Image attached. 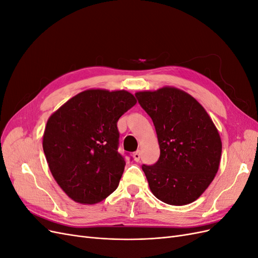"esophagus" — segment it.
I'll return each mask as SVG.
<instances>
[{
  "mask_svg": "<svg viewBox=\"0 0 258 258\" xmlns=\"http://www.w3.org/2000/svg\"><path fill=\"white\" fill-rule=\"evenodd\" d=\"M132 156H134V159H135V161H137V162H139L140 159H141V153H140V151L135 152L134 154H132Z\"/></svg>",
  "mask_w": 258,
  "mask_h": 258,
  "instance_id": "1",
  "label": "esophagus"
}]
</instances>
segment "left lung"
Instances as JSON below:
<instances>
[{"label": "left lung", "instance_id": "1", "mask_svg": "<svg viewBox=\"0 0 258 258\" xmlns=\"http://www.w3.org/2000/svg\"><path fill=\"white\" fill-rule=\"evenodd\" d=\"M151 117L160 148L154 165H143L154 196L172 206L198 199L213 181L222 155L221 137L202 105L172 87L136 93Z\"/></svg>", "mask_w": 258, "mask_h": 258}]
</instances>
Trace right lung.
I'll list each match as a JSON object with an SVG mask.
<instances>
[{"label": "right lung", "mask_w": 258, "mask_h": 258, "mask_svg": "<svg viewBox=\"0 0 258 258\" xmlns=\"http://www.w3.org/2000/svg\"><path fill=\"white\" fill-rule=\"evenodd\" d=\"M136 103L126 90L90 89L49 117L44 154L56 182L74 201L97 204L117 188L126 166L117 121Z\"/></svg>", "instance_id": "add662e5"}]
</instances>
